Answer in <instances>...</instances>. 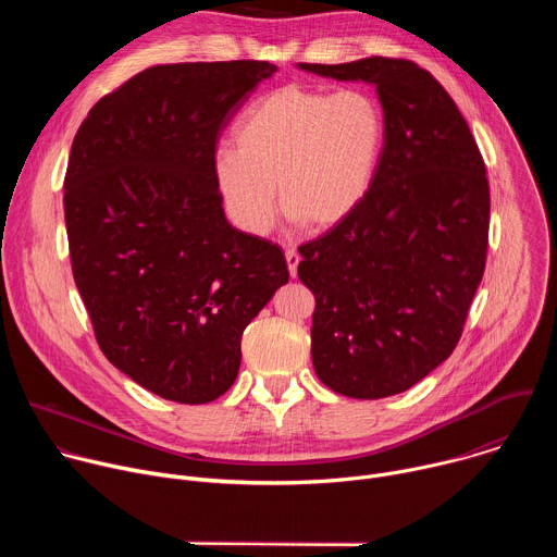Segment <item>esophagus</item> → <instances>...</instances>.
Instances as JSON below:
<instances>
[{"label": "esophagus", "instance_id": "obj_1", "mask_svg": "<svg viewBox=\"0 0 557 557\" xmlns=\"http://www.w3.org/2000/svg\"><path fill=\"white\" fill-rule=\"evenodd\" d=\"M286 264H288V273H290V277H295L297 275V264H299V253L295 251V249H286Z\"/></svg>", "mask_w": 557, "mask_h": 557}]
</instances>
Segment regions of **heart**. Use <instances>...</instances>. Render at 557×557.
I'll list each match as a JSON object with an SVG mask.
<instances>
[{
	"label": "heart",
	"mask_w": 557,
	"mask_h": 557,
	"mask_svg": "<svg viewBox=\"0 0 557 557\" xmlns=\"http://www.w3.org/2000/svg\"><path fill=\"white\" fill-rule=\"evenodd\" d=\"M383 136V112L372 95L290 84L249 108L235 127V149L215 151V183L247 231L262 233L271 224L275 185L288 218L308 231H326L366 198Z\"/></svg>",
	"instance_id": "b5f03b06"
}]
</instances>
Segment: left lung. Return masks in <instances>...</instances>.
Wrapping results in <instances>:
<instances>
[{
	"label": "left lung",
	"instance_id": "obj_1",
	"mask_svg": "<svg viewBox=\"0 0 557 557\" xmlns=\"http://www.w3.org/2000/svg\"><path fill=\"white\" fill-rule=\"evenodd\" d=\"M368 82L383 106V149L359 207L299 247L314 295L317 376L352 399L406 392L456 348L490 245L483 153L454 99L410 59L299 63Z\"/></svg>",
	"mask_w": 557,
	"mask_h": 557
}]
</instances>
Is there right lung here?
Masks as SVG:
<instances>
[{
	"mask_svg": "<svg viewBox=\"0 0 557 557\" xmlns=\"http://www.w3.org/2000/svg\"><path fill=\"white\" fill-rule=\"evenodd\" d=\"M277 65H151L78 127L63 181L74 284L101 352L168 401H215L243 333L288 282L277 245L233 228L213 158L222 129Z\"/></svg>",
	"mask_w": 557,
	"mask_h": 557,
	"instance_id": "add662e5",
	"label": "right lung"
}]
</instances>
